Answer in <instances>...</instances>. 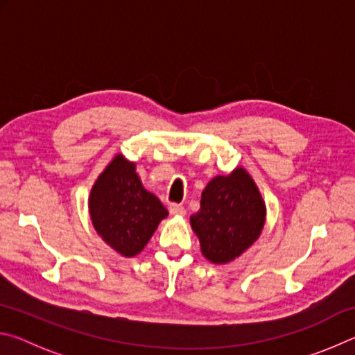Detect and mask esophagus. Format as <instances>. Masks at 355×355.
I'll return each instance as SVG.
<instances>
[{"label":"esophagus","mask_w":355,"mask_h":355,"mask_svg":"<svg viewBox=\"0 0 355 355\" xmlns=\"http://www.w3.org/2000/svg\"><path fill=\"white\" fill-rule=\"evenodd\" d=\"M169 209H171V214H173V216H184L186 214V209L182 203H171Z\"/></svg>","instance_id":"obj_1"}]
</instances>
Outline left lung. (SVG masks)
Segmentation results:
<instances>
[{
    "instance_id": "obj_1",
    "label": "left lung",
    "mask_w": 355,
    "mask_h": 355,
    "mask_svg": "<svg viewBox=\"0 0 355 355\" xmlns=\"http://www.w3.org/2000/svg\"><path fill=\"white\" fill-rule=\"evenodd\" d=\"M266 208L254 180L243 167L214 177L202 192L200 209L191 227L200 239L202 254L213 263H228L260 236Z\"/></svg>"
}]
</instances>
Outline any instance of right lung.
Masks as SVG:
<instances>
[{"instance_id": "1", "label": "right lung", "mask_w": 355, "mask_h": 355, "mask_svg": "<svg viewBox=\"0 0 355 355\" xmlns=\"http://www.w3.org/2000/svg\"><path fill=\"white\" fill-rule=\"evenodd\" d=\"M89 209L98 235L123 257L139 254L161 219L169 214L158 197L144 188L135 163L122 155L95 182Z\"/></svg>"}]
</instances>
